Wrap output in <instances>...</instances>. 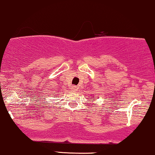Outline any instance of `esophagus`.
I'll return each mask as SVG.
<instances>
[{
	"mask_svg": "<svg viewBox=\"0 0 155 155\" xmlns=\"http://www.w3.org/2000/svg\"><path fill=\"white\" fill-rule=\"evenodd\" d=\"M72 89L74 91H78V88L77 86H75V85H72Z\"/></svg>",
	"mask_w": 155,
	"mask_h": 155,
	"instance_id": "obj_1",
	"label": "esophagus"
}]
</instances>
